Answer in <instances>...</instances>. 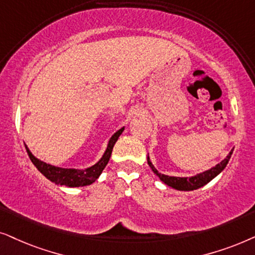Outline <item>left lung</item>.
Wrapping results in <instances>:
<instances>
[{
	"mask_svg": "<svg viewBox=\"0 0 255 255\" xmlns=\"http://www.w3.org/2000/svg\"><path fill=\"white\" fill-rule=\"evenodd\" d=\"M233 149L230 151V154L226 156L225 159H223L219 164H217L216 167H213L210 169V170H206L202 174H198L196 176H192V177H172V176H167V175H163L161 172H158L156 170L152 163L150 162V159L148 157V164L149 167L151 168V170L154 171V174H156V176H158L159 179L162 182H164L165 184L171 186L176 190H181V191H191V190H196L202 188L203 185L208 184L210 181H212L213 178L216 177L217 175H219L222 172L225 167L229 163L231 155H232Z\"/></svg>",
	"mask_w": 255,
	"mask_h": 255,
	"instance_id": "obj_1",
	"label": "left lung"
}]
</instances>
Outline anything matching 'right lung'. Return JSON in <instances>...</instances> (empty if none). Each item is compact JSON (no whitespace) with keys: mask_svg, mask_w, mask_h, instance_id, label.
I'll return each instance as SVG.
<instances>
[{"mask_svg":"<svg viewBox=\"0 0 255 255\" xmlns=\"http://www.w3.org/2000/svg\"><path fill=\"white\" fill-rule=\"evenodd\" d=\"M124 129L125 128L119 129L117 133L111 137L110 142H108L106 151H105V154L103 157H101L100 161L96 163L94 165H92V167L84 169V170H79V169H64V168H58V167H54V165L47 164V163L36 158L35 156L31 154V151L29 150V148L26 147V145H25V149L30 159H31V162L35 164V167L38 169V170L42 172L47 179H50L51 182L56 183V184L58 185H65V186H69V188H78V186L90 185L92 184L93 182L97 181L101 172H103L105 167L107 165L108 161H110L112 150H113L115 142L118 141L119 136L122 134Z\"/></svg>","mask_w":255,"mask_h":255,"instance_id":"right-lung-1","label":"right lung"}]
</instances>
